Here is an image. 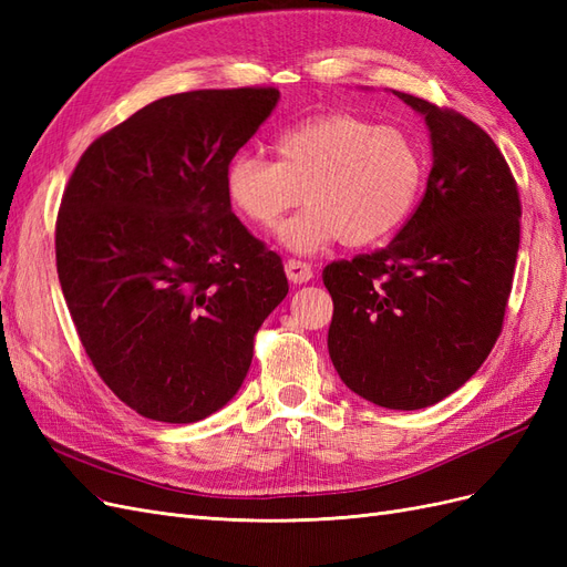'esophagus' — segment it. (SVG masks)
Returning a JSON list of instances; mask_svg holds the SVG:
<instances>
[{
  "instance_id": "34e87169",
  "label": "esophagus",
  "mask_w": 567,
  "mask_h": 567,
  "mask_svg": "<svg viewBox=\"0 0 567 567\" xmlns=\"http://www.w3.org/2000/svg\"><path fill=\"white\" fill-rule=\"evenodd\" d=\"M286 277L290 284H307L312 279V267L302 260H288L286 262Z\"/></svg>"
}]
</instances>
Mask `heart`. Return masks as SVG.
<instances>
[{"label": "heart", "instance_id": "b5f03b06", "mask_svg": "<svg viewBox=\"0 0 567 567\" xmlns=\"http://www.w3.org/2000/svg\"><path fill=\"white\" fill-rule=\"evenodd\" d=\"M277 163L238 153L227 165L234 210L271 229L302 200L307 208L279 229L286 248L312 255L333 244L367 248L398 231L425 179L421 144L398 125L354 113H317L274 136Z\"/></svg>", "mask_w": 567, "mask_h": 567}]
</instances>
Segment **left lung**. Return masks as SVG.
<instances>
[{
  "label": "left lung",
  "mask_w": 567,
  "mask_h": 567,
  "mask_svg": "<svg viewBox=\"0 0 567 567\" xmlns=\"http://www.w3.org/2000/svg\"><path fill=\"white\" fill-rule=\"evenodd\" d=\"M425 115L433 169L385 248L323 267L331 362L352 392L423 409L483 367L504 329L520 246V194L492 136L454 109L394 92Z\"/></svg>",
  "instance_id": "8db88e82"
}]
</instances>
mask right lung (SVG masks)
Returning <instances> with one entry per match:
<instances>
[{"label":"right lung","instance_id":"add662e5","mask_svg":"<svg viewBox=\"0 0 567 567\" xmlns=\"http://www.w3.org/2000/svg\"><path fill=\"white\" fill-rule=\"evenodd\" d=\"M274 87L153 101L82 153L56 217V271L84 352L117 400L163 423L215 414L288 293L281 257L231 213L227 165Z\"/></svg>","mask_w":567,"mask_h":567}]
</instances>
